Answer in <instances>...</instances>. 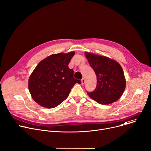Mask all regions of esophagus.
<instances>
[{"instance_id": "esophagus-1", "label": "esophagus", "mask_w": 151, "mask_h": 151, "mask_svg": "<svg viewBox=\"0 0 151 151\" xmlns=\"http://www.w3.org/2000/svg\"><path fill=\"white\" fill-rule=\"evenodd\" d=\"M81 83H82V84H85L86 81H85V78H83V79H81Z\"/></svg>"}]
</instances>
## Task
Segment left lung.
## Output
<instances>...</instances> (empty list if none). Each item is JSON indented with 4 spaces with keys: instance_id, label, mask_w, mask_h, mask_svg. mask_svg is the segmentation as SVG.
<instances>
[{
    "instance_id": "obj_1",
    "label": "left lung",
    "mask_w": 151,
    "mask_h": 151,
    "mask_svg": "<svg viewBox=\"0 0 151 151\" xmlns=\"http://www.w3.org/2000/svg\"><path fill=\"white\" fill-rule=\"evenodd\" d=\"M90 66L97 76V86L93 92H87L94 101L102 105L117 101L126 87V79L120 64L116 60L90 52H85Z\"/></svg>"
}]
</instances>
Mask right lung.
Listing matches in <instances>:
<instances>
[{
	"label": "right lung",
	"mask_w": 151,
	"mask_h": 151,
	"mask_svg": "<svg viewBox=\"0 0 151 151\" xmlns=\"http://www.w3.org/2000/svg\"><path fill=\"white\" fill-rule=\"evenodd\" d=\"M75 52L52 54L41 61L28 80V88L34 101L43 107H56L67 99L72 88L80 80L73 78L68 68Z\"/></svg>",
	"instance_id": "add662e5"
}]
</instances>
